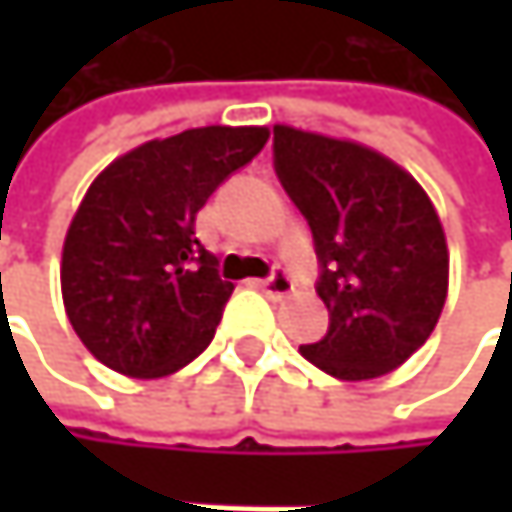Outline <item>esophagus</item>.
<instances>
[{"label": "esophagus", "instance_id": "1", "mask_svg": "<svg viewBox=\"0 0 512 512\" xmlns=\"http://www.w3.org/2000/svg\"><path fill=\"white\" fill-rule=\"evenodd\" d=\"M260 290L269 296V299H284V296H290L293 290H296V284H293V278L287 275V272H272L269 278H263L260 281Z\"/></svg>", "mask_w": 512, "mask_h": 512}]
</instances>
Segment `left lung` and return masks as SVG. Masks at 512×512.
<instances>
[{
  "mask_svg": "<svg viewBox=\"0 0 512 512\" xmlns=\"http://www.w3.org/2000/svg\"><path fill=\"white\" fill-rule=\"evenodd\" d=\"M275 171L311 225L323 341L299 353L335 379L400 367L433 335L448 299V240L424 186L385 154L350 139L272 127Z\"/></svg>",
  "mask_w": 512,
  "mask_h": 512,
  "instance_id": "8db88e82",
  "label": "left lung"
}]
</instances>
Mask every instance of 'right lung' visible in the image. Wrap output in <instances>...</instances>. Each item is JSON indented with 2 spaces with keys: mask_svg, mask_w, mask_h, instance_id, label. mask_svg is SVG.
Masks as SVG:
<instances>
[{
  "mask_svg": "<svg viewBox=\"0 0 512 512\" xmlns=\"http://www.w3.org/2000/svg\"><path fill=\"white\" fill-rule=\"evenodd\" d=\"M266 139V127H195L151 139L94 177L64 237L61 299L97 361L159 379L210 347L234 284L195 240V216Z\"/></svg>",
  "mask_w": 512,
  "mask_h": 512,
  "instance_id": "right-lung-1",
  "label": "right lung"
}]
</instances>
